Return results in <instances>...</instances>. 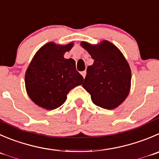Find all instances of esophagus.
<instances>
[{
  "label": "esophagus",
  "instance_id": "34e87169",
  "mask_svg": "<svg viewBox=\"0 0 159 159\" xmlns=\"http://www.w3.org/2000/svg\"><path fill=\"white\" fill-rule=\"evenodd\" d=\"M86 74H87V72H86V71H83V72H81V75H82L83 76H84V78H85Z\"/></svg>",
  "mask_w": 159,
  "mask_h": 159
}]
</instances>
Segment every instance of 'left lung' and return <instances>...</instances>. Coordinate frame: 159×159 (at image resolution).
Instances as JSON below:
<instances>
[{"mask_svg": "<svg viewBox=\"0 0 159 159\" xmlns=\"http://www.w3.org/2000/svg\"><path fill=\"white\" fill-rule=\"evenodd\" d=\"M80 44L93 59V65L87 67L83 87L98 106L117 108L130 90L131 70L127 61L119 48L108 40L98 44L82 41Z\"/></svg>", "mask_w": 159, "mask_h": 159, "instance_id": "obj_1", "label": "left lung"}]
</instances>
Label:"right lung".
Segmentation results:
<instances>
[{"instance_id": "right-lung-1", "label": "right lung", "mask_w": 159, "mask_h": 159, "mask_svg": "<svg viewBox=\"0 0 159 159\" xmlns=\"http://www.w3.org/2000/svg\"><path fill=\"white\" fill-rule=\"evenodd\" d=\"M73 47L49 42L36 53L25 75L26 92L38 106L52 110L63 105L72 88L81 85L84 77L77 72L72 58L64 54Z\"/></svg>"}]
</instances>
